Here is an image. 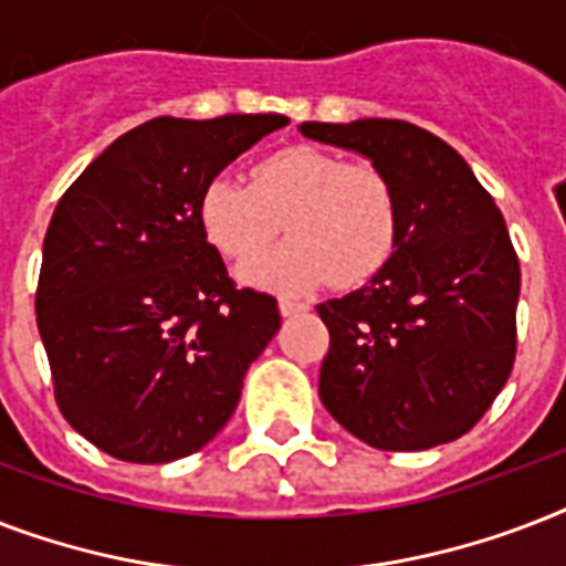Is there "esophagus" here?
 Segmentation results:
<instances>
[{
	"label": "esophagus",
	"instance_id": "obj_1",
	"mask_svg": "<svg viewBox=\"0 0 566 566\" xmlns=\"http://www.w3.org/2000/svg\"><path fill=\"white\" fill-rule=\"evenodd\" d=\"M279 311H282L284 317H291V314L308 311V302H300V300H291V296H284V300H279Z\"/></svg>",
	"mask_w": 566,
	"mask_h": 566
}]
</instances>
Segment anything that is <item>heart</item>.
I'll list each match as a JSON object with an SVG mask.
<instances>
[{
  "label": "heart",
  "instance_id": "b5f03b06",
  "mask_svg": "<svg viewBox=\"0 0 566 566\" xmlns=\"http://www.w3.org/2000/svg\"><path fill=\"white\" fill-rule=\"evenodd\" d=\"M199 220L213 247L238 264L264 252L279 231L284 247L249 264L243 279L270 291L296 293L319 282L355 287L399 247V193L381 167L317 146H287L264 155L249 185L217 176L205 185Z\"/></svg>",
  "mask_w": 566,
  "mask_h": 566
}]
</instances>
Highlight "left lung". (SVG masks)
Segmentation results:
<instances>
[{
    "instance_id": "1",
    "label": "left lung",
    "mask_w": 566,
    "mask_h": 566,
    "mask_svg": "<svg viewBox=\"0 0 566 566\" xmlns=\"http://www.w3.org/2000/svg\"><path fill=\"white\" fill-rule=\"evenodd\" d=\"M353 149L399 193V247L370 284L317 305L328 355L319 399L355 438L417 452L461 438L517 355L520 261L493 196L440 137L405 119L302 123Z\"/></svg>"
}]
</instances>
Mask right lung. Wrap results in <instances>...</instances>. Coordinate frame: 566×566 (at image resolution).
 <instances>
[{
    "instance_id": "right-lung-1",
    "label": "right lung",
    "mask_w": 566,
    "mask_h": 566,
    "mask_svg": "<svg viewBox=\"0 0 566 566\" xmlns=\"http://www.w3.org/2000/svg\"><path fill=\"white\" fill-rule=\"evenodd\" d=\"M282 126V114L155 117L61 196L34 311L57 408L102 452L167 464L202 449L238 408L282 317L270 293L231 282L199 199Z\"/></svg>"
}]
</instances>
